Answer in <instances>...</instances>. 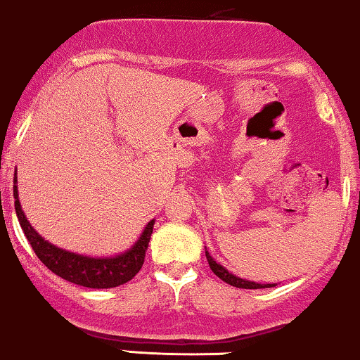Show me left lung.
I'll return each instance as SVG.
<instances>
[{"label": "left lung", "instance_id": "8db88e82", "mask_svg": "<svg viewBox=\"0 0 360 360\" xmlns=\"http://www.w3.org/2000/svg\"><path fill=\"white\" fill-rule=\"evenodd\" d=\"M205 256H207V261H209V266L210 269H212L214 274H217L219 278H221L222 281H226L227 285L231 286H236V288H244V290H259V288H273V283H266V285H261V283H256V281H249V280H243V278L236 276V274H232L227 271L226 268L221 263H217V261L214 259L212 256L209 255V251H207L205 248Z\"/></svg>", "mask_w": 360, "mask_h": 360}]
</instances>
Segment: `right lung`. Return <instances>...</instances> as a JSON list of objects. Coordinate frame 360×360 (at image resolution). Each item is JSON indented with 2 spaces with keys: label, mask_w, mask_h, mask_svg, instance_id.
Wrapping results in <instances>:
<instances>
[{
  "label": "right lung",
  "mask_w": 360,
  "mask_h": 360,
  "mask_svg": "<svg viewBox=\"0 0 360 360\" xmlns=\"http://www.w3.org/2000/svg\"><path fill=\"white\" fill-rule=\"evenodd\" d=\"M15 187H13V195H15V210L18 217L21 229L27 236L28 243L32 244L33 251L38 259L44 263L50 271L63 278L65 281L74 283V285L86 286V288H114L133 280L136 273L141 269L145 263L146 249L150 244L151 232H153L155 219L146 224L136 243L124 252L114 256H86L79 252L67 251L52 243L45 240L38 232L33 229L32 224L25 217L23 209H21L18 198V176L15 173Z\"/></svg>",
  "instance_id": "1"
}]
</instances>
